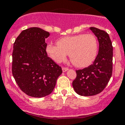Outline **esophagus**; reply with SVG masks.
I'll return each mask as SVG.
<instances>
[{"label": "esophagus", "instance_id": "obj_1", "mask_svg": "<svg viewBox=\"0 0 125 125\" xmlns=\"http://www.w3.org/2000/svg\"><path fill=\"white\" fill-rule=\"evenodd\" d=\"M69 69V68L68 67H62V71L64 73V72H66L67 70Z\"/></svg>", "mask_w": 125, "mask_h": 125}]
</instances>
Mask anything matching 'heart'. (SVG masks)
<instances>
[{"label":"heart","instance_id":"obj_1","mask_svg":"<svg viewBox=\"0 0 125 125\" xmlns=\"http://www.w3.org/2000/svg\"><path fill=\"white\" fill-rule=\"evenodd\" d=\"M57 45L49 43L47 45L46 52L49 56L56 63H62L69 54L73 64L78 67L90 65L98 53V40L92 34L65 36L58 40Z\"/></svg>","mask_w":125,"mask_h":125}]
</instances>
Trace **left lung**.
Here are the masks:
<instances>
[{
	"label": "left lung",
	"mask_w": 125,
	"mask_h": 125,
	"mask_svg": "<svg viewBox=\"0 0 125 125\" xmlns=\"http://www.w3.org/2000/svg\"><path fill=\"white\" fill-rule=\"evenodd\" d=\"M98 38L99 52L92 64L76 71V77L73 87L80 96H91L104 90L112 74L113 47L109 35L103 30L91 27Z\"/></svg>",
	"instance_id": "1"
}]
</instances>
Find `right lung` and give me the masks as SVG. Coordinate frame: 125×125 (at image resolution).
Returning a JSON list of instances; mask_svg holds the SVG:
<instances>
[{
    "mask_svg": "<svg viewBox=\"0 0 125 125\" xmlns=\"http://www.w3.org/2000/svg\"><path fill=\"white\" fill-rule=\"evenodd\" d=\"M49 33L38 27L22 31L13 44L12 74L22 92L31 97L50 94L62 73L46 52Z\"/></svg>",
    "mask_w": 125,
    "mask_h": 125,
    "instance_id": "obj_1",
    "label": "right lung"
}]
</instances>
